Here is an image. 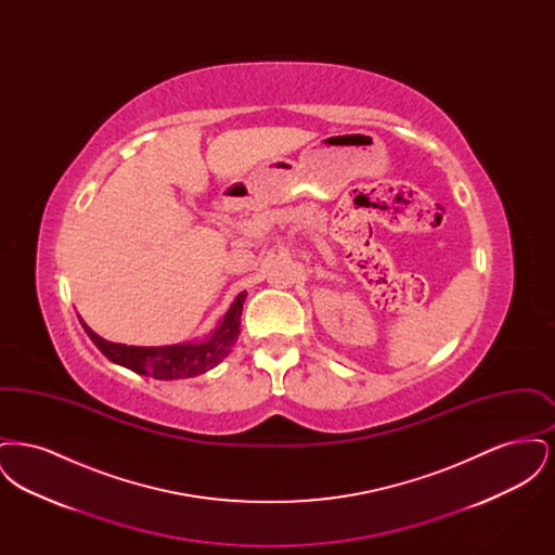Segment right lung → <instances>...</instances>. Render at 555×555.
Returning <instances> with one entry per match:
<instances>
[{"label":"right lung","instance_id":"1","mask_svg":"<svg viewBox=\"0 0 555 555\" xmlns=\"http://www.w3.org/2000/svg\"><path fill=\"white\" fill-rule=\"evenodd\" d=\"M245 291L238 293L237 299L229 308V312L202 344L164 345V347H134V345L112 344L95 335L82 320V328L89 339L98 345V349L125 369L147 374L159 380H175V378H191L204 374L218 366L235 347L241 333V312H243Z\"/></svg>","mask_w":555,"mask_h":555}]
</instances>
